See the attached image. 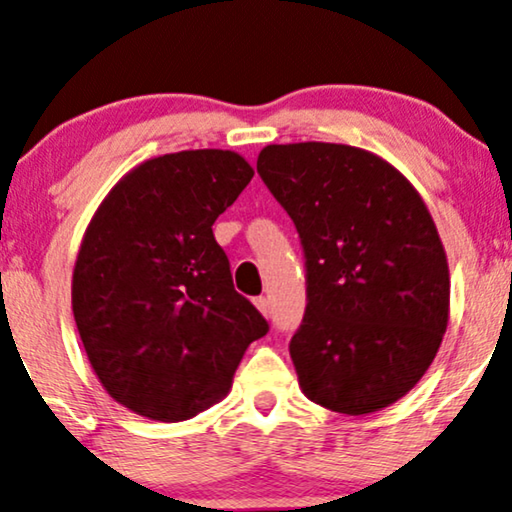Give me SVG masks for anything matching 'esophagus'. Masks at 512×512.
<instances>
[{
  "label": "esophagus",
  "mask_w": 512,
  "mask_h": 512,
  "mask_svg": "<svg viewBox=\"0 0 512 512\" xmlns=\"http://www.w3.org/2000/svg\"><path fill=\"white\" fill-rule=\"evenodd\" d=\"M255 307L260 309L262 316H269V300H267V297H255Z\"/></svg>",
  "instance_id": "1"
}]
</instances>
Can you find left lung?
Returning a JSON list of instances; mask_svg holds the SVG:
<instances>
[{"instance_id":"1","label":"left lung","mask_w":512,"mask_h":512,"mask_svg":"<svg viewBox=\"0 0 512 512\" xmlns=\"http://www.w3.org/2000/svg\"><path fill=\"white\" fill-rule=\"evenodd\" d=\"M257 172L307 257V312L290 340L304 397L347 416L399 401L449 323V262L425 200L385 158L347 144H269Z\"/></svg>"}]
</instances>
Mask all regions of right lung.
I'll use <instances>...</instances> for the list:
<instances>
[{
  "label": "right lung",
  "instance_id": "add662e5",
  "mask_svg": "<svg viewBox=\"0 0 512 512\" xmlns=\"http://www.w3.org/2000/svg\"><path fill=\"white\" fill-rule=\"evenodd\" d=\"M236 151L165 153L108 191L82 236L73 314L96 378L125 409L179 423L226 397L269 331L234 290L212 224L250 184Z\"/></svg>",
  "mask_w": 512,
  "mask_h": 512
}]
</instances>
